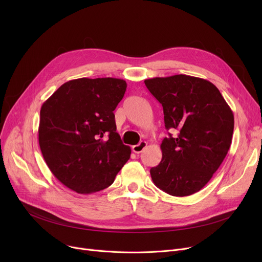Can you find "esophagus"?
Instances as JSON below:
<instances>
[{
	"mask_svg": "<svg viewBox=\"0 0 262 262\" xmlns=\"http://www.w3.org/2000/svg\"><path fill=\"white\" fill-rule=\"evenodd\" d=\"M146 145H147V143H146L145 141H141L139 144L134 145V146L132 147V149H133V152H134V153H136V154H139V153H141L142 150L146 147Z\"/></svg>",
	"mask_w": 262,
	"mask_h": 262,
	"instance_id": "1",
	"label": "esophagus"
}]
</instances>
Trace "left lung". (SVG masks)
I'll return each mask as SVG.
<instances>
[{"label": "left lung", "mask_w": 262, "mask_h": 262, "mask_svg": "<svg viewBox=\"0 0 262 262\" xmlns=\"http://www.w3.org/2000/svg\"><path fill=\"white\" fill-rule=\"evenodd\" d=\"M162 105L169 134L160 144L162 159L150 169L157 188L173 196L199 192L221 166L231 144L233 114L207 79L185 74L144 80Z\"/></svg>", "instance_id": "8db88e82"}]
</instances>
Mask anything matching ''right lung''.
I'll return each mask as SVG.
<instances>
[{
  "mask_svg": "<svg viewBox=\"0 0 262 262\" xmlns=\"http://www.w3.org/2000/svg\"><path fill=\"white\" fill-rule=\"evenodd\" d=\"M126 87L125 80L114 77L72 79L41 106V153L53 175L77 193L109 187L130 157L114 114Z\"/></svg>",
  "mask_w": 262,
  "mask_h": 262,
  "instance_id": "right-lung-1",
  "label": "right lung"
}]
</instances>
